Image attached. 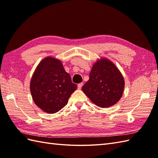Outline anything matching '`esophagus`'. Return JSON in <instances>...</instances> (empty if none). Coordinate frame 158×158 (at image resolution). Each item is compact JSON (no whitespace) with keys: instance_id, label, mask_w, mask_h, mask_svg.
<instances>
[{"instance_id":"34e87169","label":"esophagus","mask_w":158,"mask_h":158,"mask_svg":"<svg viewBox=\"0 0 158 158\" xmlns=\"http://www.w3.org/2000/svg\"><path fill=\"white\" fill-rule=\"evenodd\" d=\"M83 85V83H79L78 85H77V88H78V89H81Z\"/></svg>"}]
</instances>
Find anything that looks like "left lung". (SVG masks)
I'll use <instances>...</instances> for the list:
<instances>
[{
  "instance_id": "1",
  "label": "left lung",
  "mask_w": 158,
  "mask_h": 158,
  "mask_svg": "<svg viewBox=\"0 0 158 158\" xmlns=\"http://www.w3.org/2000/svg\"><path fill=\"white\" fill-rule=\"evenodd\" d=\"M124 84L123 77L116 66L108 59L101 58L93 65L89 79L82 90L96 106L105 108L122 98Z\"/></svg>"
}]
</instances>
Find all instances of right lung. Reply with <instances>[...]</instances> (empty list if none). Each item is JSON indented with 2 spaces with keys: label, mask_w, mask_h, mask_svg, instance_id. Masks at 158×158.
Masks as SVG:
<instances>
[{
  "label": "right lung",
  "mask_w": 158,
  "mask_h": 158,
  "mask_svg": "<svg viewBox=\"0 0 158 158\" xmlns=\"http://www.w3.org/2000/svg\"><path fill=\"white\" fill-rule=\"evenodd\" d=\"M77 88L61 61L52 57L39 64L30 85L35 103L48 113H56L65 106Z\"/></svg>",
  "instance_id": "obj_1"
}]
</instances>
